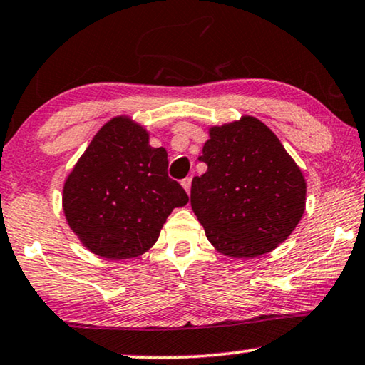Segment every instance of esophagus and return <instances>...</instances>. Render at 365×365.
Instances as JSON below:
<instances>
[{
  "label": "esophagus",
  "mask_w": 365,
  "mask_h": 365,
  "mask_svg": "<svg viewBox=\"0 0 365 365\" xmlns=\"http://www.w3.org/2000/svg\"><path fill=\"white\" fill-rule=\"evenodd\" d=\"M182 187L187 190V193L190 195V190H192V178L190 177H187V178H183L182 180Z\"/></svg>",
  "instance_id": "34e87169"
}]
</instances>
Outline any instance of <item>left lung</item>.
Wrapping results in <instances>:
<instances>
[{
	"label": "left lung",
	"mask_w": 365,
	"mask_h": 365,
	"mask_svg": "<svg viewBox=\"0 0 365 365\" xmlns=\"http://www.w3.org/2000/svg\"><path fill=\"white\" fill-rule=\"evenodd\" d=\"M200 160L208 165L192 182V210L221 254L257 257L292 235L302 220L307 182L279 138L262 121L210 129Z\"/></svg>",
	"instance_id": "obj_1"
}]
</instances>
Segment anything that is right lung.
<instances>
[{
  "label": "right lung",
  "mask_w": 365,
  "mask_h": 365,
  "mask_svg": "<svg viewBox=\"0 0 365 365\" xmlns=\"http://www.w3.org/2000/svg\"><path fill=\"white\" fill-rule=\"evenodd\" d=\"M167 167V150L150 148L128 116L98 130L63 185V213L83 246L113 260L152 247L172 210L188 203Z\"/></svg>",
  "instance_id": "add662e5"
}]
</instances>
